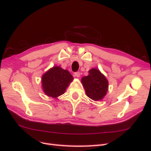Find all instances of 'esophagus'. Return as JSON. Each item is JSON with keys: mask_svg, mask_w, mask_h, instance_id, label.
I'll use <instances>...</instances> for the list:
<instances>
[{"mask_svg": "<svg viewBox=\"0 0 151 151\" xmlns=\"http://www.w3.org/2000/svg\"><path fill=\"white\" fill-rule=\"evenodd\" d=\"M74 76L76 77H79L80 76H81V73L79 72H76L74 73Z\"/></svg>", "mask_w": 151, "mask_h": 151, "instance_id": "esophagus-1", "label": "esophagus"}]
</instances>
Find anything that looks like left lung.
<instances>
[{
    "mask_svg": "<svg viewBox=\"0 0 151 151\" xmlns=\"http://www.w3.org/2000/svg\"><path fill=\"white\" fill-rule=\"evenodd\" d=\"M81 83L85 89L86 95L94 101L101 100L106 94L108 81L97 68L89 70V75L83 77Z\"/></svg>",
    "mask_w": 151,
    "mask_h": 151,
    "instance_id": "1",
    "label": "left lung"
}]
</instances>
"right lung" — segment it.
<instances>
[{"mask_svg":"<svg viewBox=\"0 0 151 151\" xmlns=\"http://www.w3.org/2000/svg\"><path fill=\"white\" fill-rule=\"evenodd\" d=\"M74 77L67 70L55 66L45 72L42 76V89L49 97L57 98L65 93L66 88Z\"/></svg>","mask_w":151,"mask_h":151,"instance_id":"right-lung-1","label":"right lung"}]
</instances>
